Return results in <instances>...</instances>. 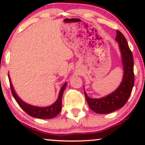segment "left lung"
I'll list each match as a JSON object with an SVG mask.
<instances>
[{
    "instance_id": "8db88e82",
    "label": "left lung",
    "mask_w": 145,
    "mask_h": 145,
    "mask_svg": "<svg viewBox=\"0 0 145 145\" xmlns=\"http://www.w3.org/2000/svg\"><path fill=\"white\" fill-rule=\"evenodd\" d=\"M115 40L119 43L123 67V76L120 85L111 93L100 98L89 97L84 91V95L89 108L98 114H108L122 108L129 99L134 84L132 52L125 37L120 31H116Z\"/></svg>"
}]
</instances>
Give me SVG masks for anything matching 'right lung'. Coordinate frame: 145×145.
I'll list each match as a JSON object with an SVG mask.
<instances>
[{
    "mask_svg": "<svg viewBox=\"0 0 145 145\" xmlns=\"http://www.w3.org/2000/svg\"><path fill=\"white\" fill-rule=\"evenodd\" d=\"M8 76H9L10 86H11V90L13 96H14L16 101H17L18 104H19V106L22 108V109L24 110L29 115L33 116V117L37 118V119H49L55 117L56 116H57L61 112V107H62L63 94L65 89L66 86H67V82H65L61 86L59 91V96H58L57 99H56L55 102L53 103L50 106H46V107H40V106H33V105L27 104V103L23 101L16 93L14 86H13L12 83H11L9 74H8Z\"/></svg>",
    "mask_w": 145,
    "mask_h": 145,
    "instance_id": "1",
    "label": "right lung"
}]
</instances>
